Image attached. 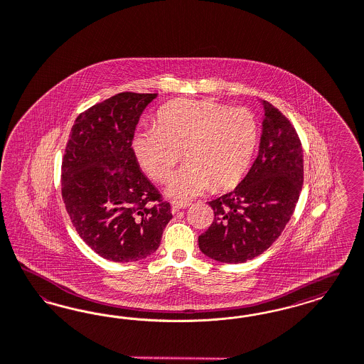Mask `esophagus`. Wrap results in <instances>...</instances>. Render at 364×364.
Returning <instances> with one entry per match:
<instances>
[{
  "label": "esophagus",
  "mask_w": 364,
  "mask_h": 364,
  "mask_svg": "<svg viewBox=\"0 0 364 364\" xmlns=\"http://www.w3.org/2000/svg\"><path fill=\"white\" fill-rule=\"evenodd\" d=\"M191 203H183V201H173L172 203V213H177L178 210H184L189 207Z\"/></svg>",
  "instance_id": "obj_1"
}]
</instances>
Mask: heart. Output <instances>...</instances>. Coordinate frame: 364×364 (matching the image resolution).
I'll use <instances>...</instances> for the list:
<instances>
[{
	"label": "heart",
	"instance_id": "b5f03b06",
	"mask_svg": "<svg viewBox=\"0 0 364 364\" xmlns=\"http://www.w3.org/2000/svg\"><path fill=\"white\" fill-rule=\"evenodd\" d=\"M157 127L138 130L133 151L141 168L163 181L180 160L186 165L168 180L166 195L189 200L204 191L234 188L247 173L258 144L255 117L211 100H173L160 109Z\"/></svg>",
	"mask_w": 364,
	"mask_h": 364
}]
</instances>
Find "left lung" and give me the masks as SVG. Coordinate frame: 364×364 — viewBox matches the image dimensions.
<instances>
[{
	"instance_id": "8db88e82",
	"label": "left lung",
	"mask_w": 364,
	"mask_h": 364,
	"mask_svg": "<svg viewBox=\"0 0 364 364\" xmlns=\"http://www.w3.org/2000/svg\"><path fill=\"white\" fill-rule=\"evenodd\" d=\"M259 102L264 115L258 156L234 191L208 203L215 218L199 237L201 252L218 262L243 264L267 250L300 198V138L284 114L272 103Z\"/></svg>"
}]
</instances>
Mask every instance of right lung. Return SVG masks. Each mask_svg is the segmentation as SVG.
Returning <instances> with one entry per match:
<instances>
[{
    "label": "right lung",
    "mask_w": 364,
    "mask_h": 364,
    "mask_svg": "<svg viewBox=\"0 0 364 364\" xmlns=\"http://www.w3.org/2000/svg\"><path fill=\"white\" fill-rule=\"evenodd\" d=\"M156 98L121 92L90 107L76 118L65 146V210L80 238L113 262L149 257L172 219L169 203L160 201L132 148L139 117Z\"/></svg>",
    "instance_id": "right-lung-1"
}]
</instances>
